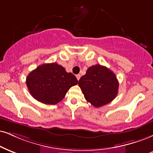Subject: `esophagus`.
Listing matches in <instances>:
<instances>
[{
    "instance_id": "1",
    "label": "esophagus",
    "mask_w": 153,
    "mask_h": 153,
    "mask_svg": "<svg viewBox=\"0 0 153 153\" xmlns=\"http://www.w3.org/2000/svg\"><path fill=\"white\" fill-rule=\"evenodd\" d=\"M76 76V79H77V80H78V81H79V79H80V77H81V76H80V74H77Z\"/></svg>"
}]
</instances>
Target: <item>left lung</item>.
I'll return each instance as SVG.
<instances>
[{"label": "left lung", "instance_id": "left-lung-1", "mask_svg": "<svg viewBox=\"0 0 153 153\" xmlns=\"http://www.w3.org/2000/svg\"><path fill=\"white\" fill-rule=\"evenodd\" d=\"M79 86L86 101L99 108L116 98L119 84L112 71L104 66L96 65L88 68L86 74L81 77Z\"/></svg>", "mask_w": 153, "mask_h": 153}]
</instances>
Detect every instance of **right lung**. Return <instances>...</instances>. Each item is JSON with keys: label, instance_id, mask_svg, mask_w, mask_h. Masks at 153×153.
<instances>
[{"label": "right lung", "instance_id": "add662e5", "mask_svg": "<svg viewBox=\"0 0 153 153\" xmlns=\"http://www.w3.org/2000/svg\"><path fill=\"white\" fill-rule=\"evenodd\" d=\"M78 80L62 66L54 63L39 65L27 75L26 84L34 99L45 104H56Z\"/></svg>", "mask_w": 153, "mask_h": 153}]
</instances>
